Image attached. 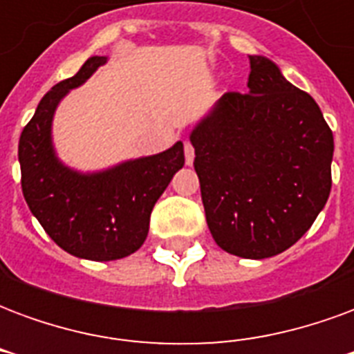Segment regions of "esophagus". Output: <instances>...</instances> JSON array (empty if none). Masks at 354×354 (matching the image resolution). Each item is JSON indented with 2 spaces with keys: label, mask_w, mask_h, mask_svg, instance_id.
<instances>
[{
  "label": "esophagus",
  "mask_w": 354,
  "mask_h": 354,
  "mask_svg": "<svg viewBox=\"0 0 354 354\" xmlns=\"http://www.w3.org/2000/svg\"><path fill=\"white\" fill-rule=\"evenodd\" d=\"M184 155H185V165H187V167L193 165V161H195V149H193V146L189 144V142H185L184 144Z\"/></svg>",
  "instance_id": "obj_1"
}]
</instances>
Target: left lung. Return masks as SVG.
Segmentation results:
<instances>
[{"mask_svg":"<svg viewBox=\"0 0 354 354\" xmlns=\"http://www.w3.org/2000/svg\"><path fill=\"white\" fill-rule=\"evenodd\" d=\"M248 58V93L223 94L189 140L216 245L263 260L297 243L326 205L334 136L273 60Z\"/></svg>","mask_w":354,"mask_h":354,"instance_id":"obj_1","label":"left lung"}]
</instances>
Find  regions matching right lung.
<instances>
[{"instance_id": "add662e5", "label": "right lung", "mask_w": 354, "mask_h": 354, "mask_svg": "<svg viewBox=\"0 0 354 354\" xmlns=\"http://www.w3.org/2000/svg\"><path fill=\"white\" fill-rule=\"evenodd\" d=\"M106 62L108 57L87 58L73 77L50 88L19 142L22 193L32 214L62 250L93 261L121 260L144 245L155 203L185 161L182 142L96 172L58 159L53 144L58 104Z\"/></svg>"}]
</instances>
